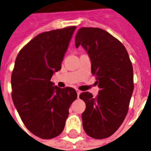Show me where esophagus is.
<instances>
[{
    "instance_id": "34e87169",
    "label": "esophagus",
    "mask_w": 151,
    "mask_h": 151,
    "mask_svg": "<svg viewBox=\"0 0 151 151\" xmlns=\"http://www.w3.org/2000/svg\"><path fill=\"white\" fill-rule=\"evenodd\" d=\"M76 92H77V94H78V96H79V95H80V93H81V91L79 90V89H78V88L76 89Z\"/></svg>"
}]
</instances>
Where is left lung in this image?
I'll use <instances>...</instances> for the list:
<instances>
[{
	"label": "left lung",
	"mask_w": 151,
	"mask_h": 151,
	"mask_svg": "<svg viewBox=\"0 0 151 151\" xmlns=\"http://www.w3.org/2000/svg\"><path fill=\"white\" fill-rule=\"evenodd\" d=\"M75 45L88 53L100 88L96 97L88 92L80 94L86 105L81 116L84 131L94 139H105L116 132L128 111L134 89L132 62L122 42L98 27L80 28Z\"/></svg>",
	"instance_id": "left-lung-1"
}]
</instances>
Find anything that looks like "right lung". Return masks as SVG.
Here are the masks:
<instances>
[{"label":"right lung","mask_w":151,"mask_h":151,"mask_svg":"<svg viewBox=\"0 0 151 151\" xmlns=\"http://www.w3.org/2000/svg\"><path fill=\"white\" fill-rule=\"evenodd\" d=\"M75 26L39 34L17 55L11 78L12 98L22 121L32 134L44 139L64 129L74 88H61L50 81L61 70Z\"/></svg>","instance_id":"add662e5"}]
</instances>
